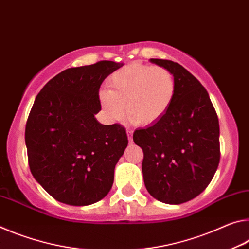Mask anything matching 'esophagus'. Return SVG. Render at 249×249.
Masks as SVG:
<instances>
[{"mask_svg":"<svg viewBox=\"0 0 249 249\" xmlns=\"http://www.w3.org/2000/svg\"><path fill=\"white\" fill-rule=\"evenodd\" d=\"M127 136H128L129 142H132V136H133V131H132V130H130V129L127 130Z\"/></svg>","mask_w":249,"mask_h":249,"instance_id":"34e87169","label":"esophagus"}]
</instances>
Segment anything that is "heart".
<instances>
[{"mask_svg": "<svg viewBox=\"0 0 249 249\" xmlns=\"http://www.w3.org/2000/svg\"><path fill=\"white\" fill-rule=\"evenodd\" d=\"M99 93L100 104L111 121L120 122L128 112L136 124H156L169 111L177 95V80L169 69L131 63L118 69ZM127 111H125V106Z\"/></svg>", "mask_w": 249, "mask_h": 249, "instance_id": "heart-1", "label": "heart"}]
</instances>
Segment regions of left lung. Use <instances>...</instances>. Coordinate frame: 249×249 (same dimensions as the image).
<instances>
[{"mask_svg": "<svg viewBox=\"0 0 249 249\" xmlns=\"http://www.w3.org/2000/svg\"><path fill=\"white\" fill-rule=\"evenodd\" d=\"M150 62L169 69L177 95L156 124L138 129L133 141L143 150L144 185L166 204H182L206 189L219 163V124L209 92L195 77L172 60Z\"/></svg>", "mask_w": 249, "mask_h": 249, "instance_id": "8db88e82", "label": "left lung"}]
</instances>
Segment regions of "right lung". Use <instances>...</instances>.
Segmentation results:
<instances>
[{"instance_id":"right-lung-1","label":"right lung","mask_w":249,"mask_h":249,"mask_svg":"<svg viewBox=\"0 0 249 249\" xmlns=\"http://www.w3.org/2000/svg\"><path fill=\"white\" fill-rule=\"evenodd\" d=\"M121 66L103 60L68 68L35 98L25 129L28 164L35 180L60 203L90 205L111 190L128 137L121 124H103L95 115L101 110V84Z\"/></svg>"}]
</instances>
